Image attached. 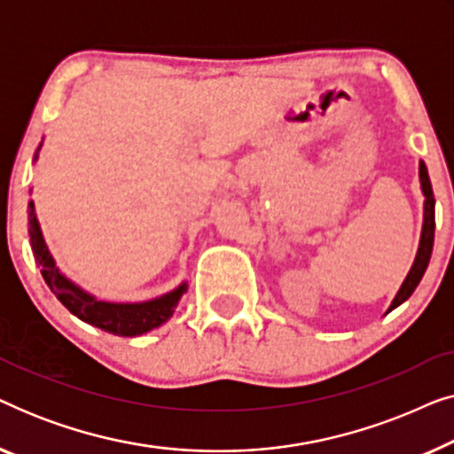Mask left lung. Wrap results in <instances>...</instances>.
Returning a JSON list of instances; mask_svg holds the SVG:
<instances>
[{
  "mask_svg": "<svg viewBox=\"0 0 454 454\" xmlns=\"http://www.w3.org/2000/svg\"><path fill=\"white\" fill-rule=\"evenodd\" d=\"M419 184H421V192H424V225H421V238H419V246H418V254H415V260L409 269L405 281H403L401 289L396 291L393 303L388 306V312H393L395 308H399L403 301H407L411 294L418 287L421 277L430 264V256H432V247H434V229H436V216H434V207H436V200H434V192H432V184L430 177H427V167L424 165V160H419ZM387 312V314H388Z\"/></svg>",
  "mask_w": 454,
  "mask_h": 454,
  "instance_id": "8db88e82",
  "label": "left lung"
}]
</instances>
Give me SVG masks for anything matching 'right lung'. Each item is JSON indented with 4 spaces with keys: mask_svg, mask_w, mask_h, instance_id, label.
I'll use <instances>...</instances> for the list:
<instances>
[{
    "mask_svg": "<svg viewBox=\"0 0 454 454\" xmlns=\"http://www.w3.org/2000/svg\"><path fill=\"white\" fill-rule=\"evenodd\" d=\"M43 142L36 148L35 159H39ZM28 235H30V247H33L36 264L41 266V275L45 278L47 287L53 291V295L70 309V312L80 318L86 325H92L101 328L105 333L117 334V337H138L153 328L165 325L176 312L179 300L188 291V283L177 285L169 294H163L160 297L148 301H136V303H115V301H101L89 291H84L80 285L70 281L64 272L58 269L55 260L49 252L43 238L39 219L35 213V202H28Z\"/></svg>",
    "mask_w": 454,
    "mask_h": 454,
    "instance_id": "right-lung-1",
    "label": "right lung"
}]
</instances>
